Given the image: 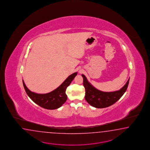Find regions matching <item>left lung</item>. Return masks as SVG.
<instances>
[{
	"label": "left lung",
	"mask_w": 150,
	"mask_h": 150,
	"mask_svg": "<svg viewBox=\"0 0 150 150\" xmlns=\"http://www.w3.org/2000/svg\"><path fill=\"white\" fill-rule=\"evenodd\" d=\"M82 76L86 90L85 99L91 106L96 108H107L115 103L126 91L130 80L129 79L126 84L120 90L112 92H104L93 87L83 74H82Z\"/></svg>",
	"instance_id": "1"
}]
</instances>
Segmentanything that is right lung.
<instances>
[{
    "label": "right lung",
    "instance_id": "add662e5",
    "mask_svg": "<svg viewBox=\"0 0 150 150\" xmlns=\"http://www.w3.org/2000/svg\"><path fill=\"white\" fill-rule=\"evenodd\" d=\"M77 74L76 72L69 75L59 87L49 93L40 94L32 92L27 88L23 80V87L27 95L38 105L49 110L57 109L61 107L67 100L66 90L76 76Z\"/></svg>",
    "mask_w": 150,
    "mask_h": 150
}]
</instances>
